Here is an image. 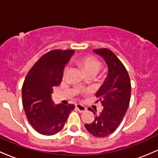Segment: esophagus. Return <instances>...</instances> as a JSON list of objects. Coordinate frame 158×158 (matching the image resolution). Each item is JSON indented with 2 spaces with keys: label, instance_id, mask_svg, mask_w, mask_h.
Listing matches in <instances>:
<instances>
[{
  "label": "esophagus",
  "instance_id": "34e87169",
  "mask_svg": "<svg viewBox=\"0 0 158 158\" xmlns=\"http://www.w3.org/2000/svg\"><path fill=\"white\" fill-rule=\"evenodd\" d=\"M76 109L77 110H79V112H81V113H82V112H85V110H87V108H85L84 106H81V105H76Z\"/></svg>",
  "mask_w": 158,
  "mask_h": 158
}]
</instances>
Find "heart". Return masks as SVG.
<instances>
[{"instance_id":"obj_1","label":"heart","mask_w":158,"mask_h":158,"mask_svg":"<svg viewBox=\"0 0 158 158\" xmlns=\"http://www.w3.org/2000/svg\"><path fill=\"white\" fill-rule=\"evenodd\" d=\"M76 64L88 76H95L100 70L102 64L94 56H82L75 60Z\"/></svg>"}]
</instances>
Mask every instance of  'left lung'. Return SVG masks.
<instances>
[{"label":"left lung","mask_w":158,"mask_h":158,"mask_svg":"<svg viewBox=\"0 0 158 158\" xmlns=\"http://www.w3.org/2000/svg\"><path fill=\"white\" fill-rule=\"evenodd\" d=\"M96 53L102 56L108 67L106 81L98 90L96 97L103 109L91 124H85V128L97 137L110 135L118 128L126 114L130 99L131 86L129 75L122 61L108 48L96 49ZM88 110L93 111L92 108Z\"/></svg>","instance_id":"1"}]
</instances>
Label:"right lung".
Segmentation results:
<instances>
[{"label": "right lung", "instance_id": "right-lung-1", "mask_svg": "<svg viewBox=\"0 0 158 158\" xmlns=\"http://www.w3.org/2000/svg\"><path fill=\"white\" fill-rule=\"evenodd\" d=\"M73 50H50L32 67L22 86V103L29 123L38 133L53 135L64 127L74 106L54 105L52 88L61 84Z\"/></svg>", "mask_w": 158, "mask_h": 158}]
</instances>
